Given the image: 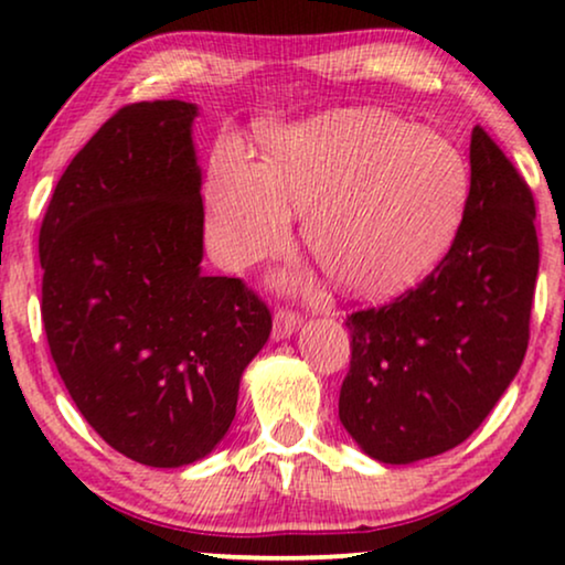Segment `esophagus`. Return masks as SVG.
Listing matches in <instances>:
<instances>
[{
    "label": "esophagus",
    "instance_id": "34e87169",
    "mask_svg": "<svg viewBox=\"0 0 565 565\" xmlns=\"http://www.w3.org/2000/svg\"><path fill=\"white\" fill-rule=\"evenodd\" d=\"M300 327V313L292 311V308H277L275 313V321H273V334L275 339H285L290 337L292 331H296Z\"/></svg>",
    "mask_w": 565,
    "mask_h": 565
}]
</instances>
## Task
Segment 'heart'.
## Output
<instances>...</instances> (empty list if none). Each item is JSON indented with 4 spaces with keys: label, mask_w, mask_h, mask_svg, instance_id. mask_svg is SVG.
Instances as JSON below:
<instances>
[{
    "label": "heart",
    "mask_w": 565,
    "mask_h": 565,
    "mask_svg": "<svg viewBox=\"0 0 565 565\" xmlns=\"http://www.w3.org/2000/svg\"><path fill=\"white\" fill-rule=\"evenodd\" d=\"M468 188L450 138L381 110H337L269 134L262 164L236 146L215 153L207 242L223 267L244 269L280 249L298 211L308 252L337 285L381 296L445 257Z\"/></svg>",
    "instance_id": "heart-1"
}]
</instances>
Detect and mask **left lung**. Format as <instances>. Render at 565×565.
Returning a JSON list of instances; mask_svg holds the SVG:
<instances>
[{"label":"left lung","mask_w":565,"mask_h":565,"mask_svg":"<svg viewBox=\"0 0 565 565\" xmlns=\"http://www.w3.org/2000/svg\"><path fill=\"white\" fill-rule=\"evenodd\" d=\"M537 265L530 184L476 126L450 249L416 288L344 321L352 360L339 419L370 458H431L481 427L527 352Z\"/></svg>","instance_id":"8db88e82"}]
</instances>
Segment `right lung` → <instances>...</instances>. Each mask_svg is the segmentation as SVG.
Listing matches in <instances>:
<instances>
[{"label":"right lung","instance_id":"1","mask_svg":"<svg viewBox=\"0 0 565 565\" xmlns=\"http://www.w3.org/2000/svg\"><path fill=\"white\" fill-rule=\"evenodd\" d=\"M198 107H120L84 143L41 223L51 358L89 427L151 468L205 458L273 331L238 277H207L190 126Z\"/></svg>","mask_w":565,"mask_h":565}]
</instances>
